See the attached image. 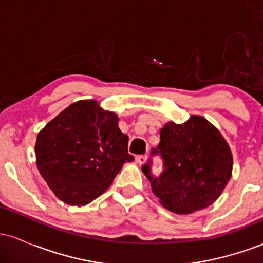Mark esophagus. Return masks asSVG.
I'll use <instances>...</instances> for the list:
<instances>
[{
  "label": "esophagus",
  "instance_id": "1",
  "mask_svg": "<svg viewBox=\"0 0 263 263\" xmlns=\"http://www.w3.org/2000/svg\"><path fill=\"white\" fill-rule=\"evenodd\" d=\"M146 161H147V156H137V157H136V163H137V164H140V165L144 164Z\"/></svg>",
  "mask_w": 263,
  "mask_h": 263
}]
</instances>
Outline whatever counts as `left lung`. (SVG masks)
I'll list each match as a JSON object with an SVG mask.
<instances>
[{
	"mask_svg": "<svg viewBox=\"0 0 263 263\" xmlns=\"http://www.w3.org/2000/svg\"><path fill=\"white\" fill-rule=\"evenodd\" d=\"M159 135V144L151 155H161L164 170L153 177L152 161L142 167L159 203L176 214L194 213L213 204L232 172L230 147L219 129L193 115L182 125L165 123Z\"/></svg>",
	"mask_w": 263,
	"mask_h": 263,
	"instance_id": "left-lung-1",
	"label": "left lung"
}]
</instances>
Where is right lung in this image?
Listing matches in <instances>:
<instances>
[{
	"mask_svg": "<svg viewBox=\"0 0 263 263\" xmlns=\"http://www.w3.org/2000/svg\"><path fill=\"white\" fill-rule=\"evenodd\" d=\"M127 147L117 115L102 110L98 101L81 100L38 134L37 168L60 200L81 206L100 197L123 163L134 161Z\"/></svg>",
	"mask_w": 263,
	"mask_h": 263,
	"instance_id": "1",
	"label": "right lung"
}]
</instances>
